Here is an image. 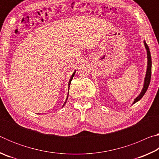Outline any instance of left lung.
Returning a JSON list of instances; mask_svg holds the SVG:
<instances>
[{"mask_svg":"<svg viewBox=\"0 0 159 159\" xmlns=\"http://www.w3.org/2000/svg\"><path fill=\"white\" fill-rule=\"evenodd\" d=\"M144 44L145 48L147 50V72L146 75H145L144 78V85L143 88H142V90L139 95L137 97V98L134 99L133 104L138 102L139 100H140V99L144 96L145 93L147 92L148 89V87H149V83H150V80H151V75H152V57H151V54H150V50L149 46H148L147 44L146 43L145 41H144Z\"/></svg>","mask_w":159,"mask_h":159,"instance_id":"left-lung-1","label":"left lung"}]
</instances>
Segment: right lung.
<instances>
[{"mask_svg":"<svg viewBox=\"0 0 159 159\" xmlns=\"http://www.w3.org/2000/svg\"><path fill=\"white\" fill-rule=\"evenodd\" d=\"M75 73H76V71H75L74 73H73V74H72V76H71V78H70V79H69V84H68V86H69V87H70V84H71V80H72V79H73V77L74 76V74H75ZM68 97H69V92H68V95H67V98H66V100H65V102H64V104H63V106H62V107L65 105V104H66V101H67V99H68Z\"/></svg>","mask_w":159,"mask_h":159,"instance_id":"right-lung-1","label":"right lung"}]
</instances>
